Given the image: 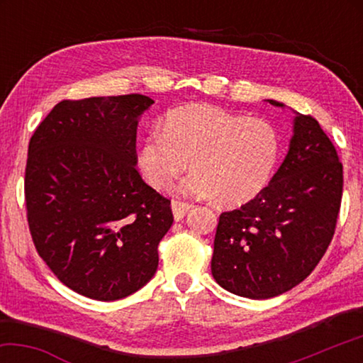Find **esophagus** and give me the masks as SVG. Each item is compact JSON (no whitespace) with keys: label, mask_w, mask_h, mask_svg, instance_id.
I'll return each instance as SVG.
<instances>
[{"label":"esophagus","mask_w":363,"mask_h":363,"mask_svg":"<svg viewBox=\"0 0 363 363\" xmlns=\"http://www.w3.org/2000/svg\"><path fill=\"white\" fill-rule=\"evenodd\" d=\"M171 208H173V214H174V219L176 220H181L184 216H186V214L192 210V205L190 203H186V201H179V200H176V201H173V203H171Z\"/></svg>","instance_id":"obj_1"}]
</instances>
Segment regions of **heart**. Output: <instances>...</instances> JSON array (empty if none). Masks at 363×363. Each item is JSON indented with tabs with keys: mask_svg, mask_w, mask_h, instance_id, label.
Returning <instances> with one entry per match:
<instances>
[{
	"mask_svg": "<svg viewBox=\"0 0 363 363\" xmlns=\"http://www.w3.org/2000/svg\"><path fill=\"white\" fill-rule=\"evenodd\" d=\"M279 138L269 123L245 118L211 104L169 110L162 133H152L139 149V168L157 190L184 181L186 195L214 196L223 206H240L267 186L279 158Z\"/></svg>",
	"mask_w": 363,
	"mask_h": 363,
	"instance_id": "b5f03b06",
	"label": "heart"
}]
</instances>
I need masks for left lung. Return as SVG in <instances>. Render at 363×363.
Instances as JSON below:
<instances>
[{
  "label": "left lung",
  "instance_id": "8db88e82",
  "mask_svg": "<svg viewBox=\"0 0 363 363\" xmlns=\"http://www.w3.org/2000/svg\"><path fill=\"white\" fill-rule=\"evenodd\" d=\"M341 196L342 164L333 143L315 118L296 112L277 173L253 200L219 216L211 259L214 280L250 299L291 290L327 251Z\"/></svg>",
  "mask_w": 363,
  "mask_h": 363
}]
</instances>
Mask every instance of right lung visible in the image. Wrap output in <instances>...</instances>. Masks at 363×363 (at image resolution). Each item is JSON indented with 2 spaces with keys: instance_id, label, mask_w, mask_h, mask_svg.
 Segmentation results:
<instances>
[{
  "instance_id": "obj_1",
  "label": "right lung",
  "mask_w": 363,
  "mask_h": 363,
  "mask_svg": "<svg viewBox=\"0 0 363 363\" xmlns=\"http://www.w3.org/2000/svg\"><path fill=\"white\" fill-rule=\"evenodd\" d=\"M143 94L62 101L28 144L26 205L41 259L70 290L116 301L157 272L171 200L136 169Z\"/></svg>"
}]
</instances>
